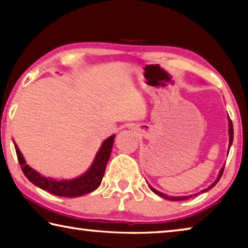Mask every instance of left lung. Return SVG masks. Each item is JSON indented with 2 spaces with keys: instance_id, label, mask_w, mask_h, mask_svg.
<instances>
[{
  "instance_id": "8db88e82",
  "label": "left lung",
  "mask_w": 248,
  "mask_h": 248,
  "mask_svg": "<svg viewBox=\"0 0 248 248\" xmlns=\"http://www.w3.org/2000/svg\"><path fill=\"white\" fill-rule=\"evenodd\" d=\"M229 134H230V143H229V149H230V148H231V145H232V142H233V134H234V131H233V124H232V121H231V119H229ZM223 170H224V166L222 167V169H221L220 173H219V176H217V178L216 179V182L213 183V184L211 185V186H209L208 188H205V189H203V190L201 191V192H205V191H208L209 189H211L212 187H215V186H216L217 183L219 182V180H220L222 174H223ZM150 188H151V190H152V191L154 192V194H156V195H158L159 197H162V198L167 199V200H170V201L186 200V199L189 198V197H191V196H185V197H171V196H167V195H165V194H162V192H159V191H157V190H155L154 188H152L151 186H150ZM195 196H197V194H196Z\"/></svg>"
}]
</instances>
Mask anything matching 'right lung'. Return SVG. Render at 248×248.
I'll return each instance as SVG.
<instances>
[{"mask_svg":"<svg viewBox=\"0 0 248 248\" xmlns=\"http://www.w3.org/2000/svg\"><path fill=\"white\" fill-rule=\"evenodd\" d=\"M115 134L109 137L108 139L103 142L99 151L96 154L93 164L86 171L85 174L78 177L70 180H56L52 178H47L45 176L40 175L38 171L32 170L31 166L26 164L22 153H20L17 145L15 144L16 154H17L18 163L22 166V170L24 175L35 185V186L41 188L50 194L60 196V197H69V198H74V197H79L90 192L94 191L99 187L102 179L104 177L105 170L109 157L111 154L112 144H114Z\"/></svg>","mask_w":248,"mask_h":248,"instance_id":"obj_1","label":"right lung"}]
</instances>
